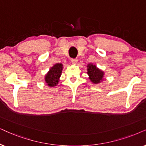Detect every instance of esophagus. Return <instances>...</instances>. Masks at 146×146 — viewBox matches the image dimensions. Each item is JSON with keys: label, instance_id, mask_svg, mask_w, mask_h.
I'll return each mask as SVG.
<instances>
[{"label": "esophagus", "instance_id": "34e87169", "mask_svg": "<svg viewBox=\"0 0 146 146\" xmlns=\"http://www.w3.org/2000/svg\"><path fill=\"white\" fill-rule=\"evenodd\" d=\"M77 61H78V60H77V58H72L71 59V62L73 64H76Z\"/></svg>", "mask_w": 146, "mask_h": 146}]
</instances>
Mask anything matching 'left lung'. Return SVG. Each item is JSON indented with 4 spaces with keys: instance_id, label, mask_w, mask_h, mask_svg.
<instances>
[{
    "instance_id": "left-lung-1",
    "label": "left lung",
    "mask_w": 146,
    "mask_h": 146,
    "mask_svg": "<svg viewBox=\"0 0 146 146\" xmlns=\"http://www.w3.org/2000/svg\"><path fill=\"white\" fill-rule=\"evenodd\" d=\"M88 74L89 75L90 80L94 84H98L103 80L102 77L104 73L97 69L96 66L92 64H89L88 66Z\"/></svg>"
}]
</instances>
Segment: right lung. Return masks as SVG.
Returning a JSON list of instances; mask_svg holds the SVG:
<instances>
[{
  "label": "right lung",
  "instance_id": "obj_1",
  "mask_svg": "<svg viewBox=\"0 0 146 146\" xmlns=\"http://www.w3.org/2000/svg\"><path fill=\"white\" fill-rule=\"evenodd\" d=\"M62 70V64L57 63L54 64L52 67L50 69L48 73L45 77V81L48 86L53 87L56 86L58 82V79L61 75Z\"/></svg>",
  "mask_w": 146,
  "mask_h": 146
}]
</instances>
